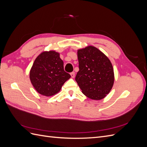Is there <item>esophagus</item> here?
I'll return each instance as SVG.
<instances>
[{"label": "esophagus", "instance_id": "1", "mask_svg": "<svg viewBox=\"0 0 147 147\" xmlns=\"http://www.w3.org/2000/svg\"><path fill=\"white\" fill-rule=\"evenodd\" d=\"M70 75H71V77L74 78L75 77V72H73L72 73H70Z\"/></svg>", "mask_w": 147, "mask_h": 147}]
</instances>
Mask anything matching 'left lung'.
<instances>
[{"label":"left lung","mask_w":147,"mask_h":147,"mask_svg":"<svg viewBox=\"0 0 147 147\" xmlns=\"http://www.w3.org/2000/svg\"><path fill=\"white\" fill-rule=\"evenodd\" d=\"M79 71L75 80L88 98L101 100L110 92L114 83V72L107 56L95 47L77 51Z\"/></svg>","instance_id":"left-lung-1"}]
</instances>
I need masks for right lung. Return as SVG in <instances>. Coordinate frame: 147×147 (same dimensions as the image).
<instances>
[{"mask_svg":"<svg viewBox=\"0 0 147 147\" xmlns=\"http://www.w3.org/2000/svg\"><path fill=\"white\" fill-rule=\"evenodd\" d=\"M71 77L64 70L60 54L55 51L41 53L30 70L31 83L37 92L50 97L59 92L64 83Z\"/></svg>","mask_w":147,"mask_h":147,"instance_id":"obj_1","label":"right lung"}]
</instances>
